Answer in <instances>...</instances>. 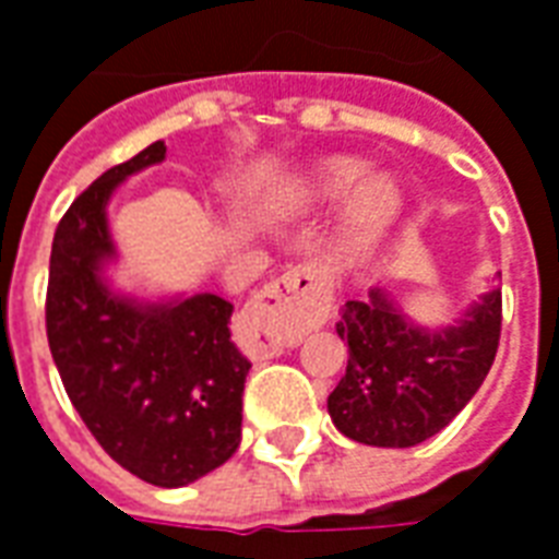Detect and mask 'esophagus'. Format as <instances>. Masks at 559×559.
Here are the masks:
<instances>
[{"instance_id": "34e87169", "label": "esophagus", "mask_w": 559, "mask_h": 559, "mask_svg": "<svg viewBox=\"0 0 559 559\" xmlns=\"http://www.w3.org/2000/svg\"><path fill=\"white\" fill-rule=\"evenodd\" d=\"M333 287L326 269L318 263L287 269L278 281L260 290L253 299V323L266 333L272 345L290 347L302 342L308 330L330 318Z\"/></svg>"}]
</instances>
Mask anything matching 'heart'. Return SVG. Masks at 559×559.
Returning <instances> with one entry per match:
<instances>
[{
    "label": "heart",
    "instance_id": "heart-1",
    "mask_svg": "<svg viewBox=\"0 0 559 559\" xmlns=\"http://www.w3.org/2000/svg\"><path fill=\"white\" fill-rule=\"evenodd\" d=\"M362 175L366 166L357 159H330L314 169L306 185L311 202H338L355 193L347 205V241L357 251L372 245L400 212V187L388 175H372L366 181Z\"/></svg>",
    "mask_w": 559,
    "mask_h": 559
}]
</instances>
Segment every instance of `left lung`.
Listing matches in <instances>:
<instances>
[{"instance_id":"1","label":"left lung","mask_w":559,"mask_h":559,"mask_svg":"<svg viewBox=\"0 0 559 559\" xmlns=\"http://www.w3.org/2000/svg\"><path fill=\"white\" fill-rule=\"evenodd\" d=\"M335 330L347 342V369L326 400L347 439L412 448L454 420L493 366L502 293H484L454 326L427 330L402 314L381 287L350 299Z\"/></svg>"}]
</instances>
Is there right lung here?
Returning <instances> with one entry per match:
<instances>
[{
    "label": "right lung",
    "mask_w": 559,
    "mask_h": 559,
    "mask_svg": "<svg viewBox=\"0 0 559 559\" xmlns=\"http://www.w3.org/2000/svg\"><path fill=\"white\" fill-rule=\"evenodd\" d=\"M163 159L166 144H147L62 214L45 320L62 388L105 454L142 481L185 487L236 454L251 360L233 342V302L221 296L139 302L105 284L117 253L105 205L120 181Z\"/></svg>",
    "instance_id": "obj_1"
}]
</instances>
